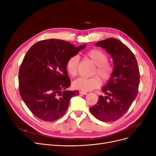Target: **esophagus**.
Wrapping results in <instances>:
<instances>
[{
  "instance_id": "obj_1",
  "label": "esophagus",
  "mask_w": 156,
  "mask_h": 156,
  "mask_svg": "<svg viewBox=\"0 0 156 156\" xmlns=\"http://www.w3.org/2000/svg\"><path fill=\"white\" fill-rule=\"evenodd\" d=\"M79 93L81 94H83V95H87V92H84V91H81Z\"/></svg>"
}]
</instances>
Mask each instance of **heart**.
Masks as SVG:
<instances>
[{
  "label": "heart",
  "instance_id": "b5f03b06",
  "mask_svg": "<svg viewBox=\"0 0 156 156\" xmlns=\"http://www.w3.org/2000/svg\"><path fill=\"white\" fill-rule=\"evenodd\" d=\"M84 56L95 65L92 72L94 76L90 78L79 77L73 82L74 88L87 92L98 88L101 85V80L104 82L109 81L112 77L114 68L108 62V55L101 49H92L87 51ZM79 58L77 56L69 57L66 63V69L71 76L74 77L77 73Z\"/></svg>",
  "mask_w": 156,
  "mask_h": 156
}]
</instances>
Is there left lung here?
I'll use <instances>...</instances> for the list:
<instances>
[{
  "label": "left lung",
  "instance_id": "obj_1",
  "mask_svg": "<svg viewBox=\"0 0 156 156\" xmlns=\"http://www.w3.org/2000/svg\"><path fill=\"white\" fill-rule=\"evenodd\" d=\"M95 45L111 55L114 70L112 77L101 89L107 96H100L97 104L90 108V111L102 122H115L128 111L138 94L140 73L137 61L132 51L116 38L101 40Z\"/></svg>",
  "mask_w": 156,
  "mask_h": 156
}]
</instances>
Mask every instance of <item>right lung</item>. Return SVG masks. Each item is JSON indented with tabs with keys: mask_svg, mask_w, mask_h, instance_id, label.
<instances>
[{
	"mask_svg": "<svg viewBox=\"0 0 156 156\" xmlns=\"http://www.w3.org/2000/svg\"><path fill=\"white\" fill-rule=\"evenodd\" d=\"M57 39L41 40L27 51L19 71V88L23 100L38 119L53 122L66 112L77 90H66L70 79L66 69L68 59L84 49Z\"/></svg>",
	"mask_w": 156,
	"mask_h": 156,
	"instance_id": "1",
	"label": "right lung"
}]
</instances>
